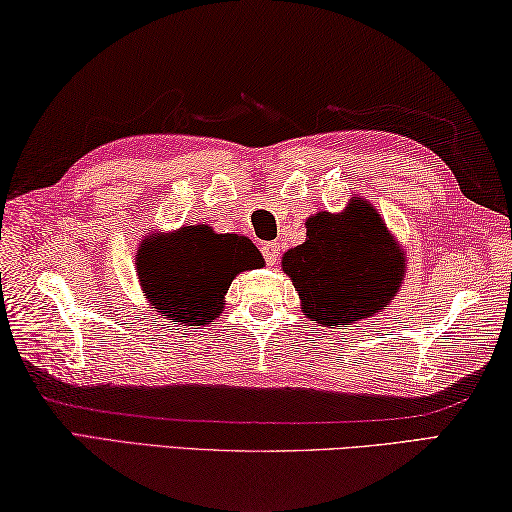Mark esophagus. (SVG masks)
<instances>
[{"mask_svg":"<svg viewBox=\"0 0 512 512\" xmlns=\"http://www.w3.org/2000/svg\"><path fill=\"white\" fill-rule=\"evenodd\" d=\"M261 251H263V256H265V261H267V265H279V258H281V249H279V245H276V242H265V245L261 247Z\"/></svg>","mask_w":512,"mask_h":512,"instance_id":"obj_1","label":"esophagus"}]
</instances>
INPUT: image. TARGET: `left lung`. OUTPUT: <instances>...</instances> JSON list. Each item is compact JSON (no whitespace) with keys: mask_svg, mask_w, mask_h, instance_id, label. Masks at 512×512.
Here are the masks:
<instances>
[{"mask_svg":"<svg viewBox=\"0 0 512 512\" xmlns=\"http://www.w3.org/2000/svg\"><path fill=\"white\" fill-rule=\"evenodd\" d=\"M306 229V242L283 256V272L312 321L351 326L389 306L402 281V258L373 206L353 200L342 215H312Z\"/></svg>","mask_w":512,"mask_h":512,"instance_id":"1","label":"left lung"}]
</instances>
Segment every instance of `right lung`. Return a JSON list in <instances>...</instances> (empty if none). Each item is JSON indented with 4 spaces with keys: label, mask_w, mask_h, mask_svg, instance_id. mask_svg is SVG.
I'll use <instances>...</instances> for the list:
<instances>
[{
    "label": "right lung",
    "mask_w": 512,
    "mask_h": 512,
    "mask_svg": "<svg viewBox=\"0 0 512 512\" xmlns=\"http://www.w3.org/2000/svg\"><path fill=\"white\" fill-rule=\"evenodd\" d=\"M254 242L209 227H184L173 236L146 242L139 276L152 306L184 326L206 324L222 310L236 274L261 267Z\"/></svg>",
    "instance_id": "1"
}]
</instances>
